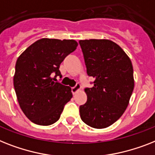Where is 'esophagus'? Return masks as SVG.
<instances>
[{"instance_id":"34e87169","label":"esophagus","mask_w":155,"mask_h":155,"mask_svg":"<svg viewBox=\"0 0 155 155\" xmlns=\"http://www.w3.org/2000/svg\"><path fill=\"white\" fill-rule=\"evenodd\" d=\"M81 88V87H80V85L79 84H77L76 85H75V87H71V91H72V93L73 94H75V93L77 92L78 91L80 90V89Z\"/></svg>"}]
</instances>
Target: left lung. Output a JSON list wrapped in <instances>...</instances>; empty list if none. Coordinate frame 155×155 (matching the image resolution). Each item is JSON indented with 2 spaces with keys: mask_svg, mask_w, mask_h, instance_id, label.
I'll list each match as a JSON object with an SVG mask.
<instances>
[{
  "mask_svg": "<svg viewBox=\"0 0 155 155\" xmlns=\"http://www.w3.org/2000/svg\"><path fill=\"white\" fill-rule=\"evenodd\" d=\"M87 73L94 78L86 87L87 102L80 107V118L93 128L107 127L124 113L134 90L133 66L119 45L109 40L80 41Z\"/></svg>",
  "mask_w": 155,
  "mask_h": 155,
  "instance_id": "obj_1",
  "label": "left lung"
}]
</instances>
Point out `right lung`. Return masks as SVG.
I'll return each mask as SVG.
<instances>
[{
    "label": "right lung",
    "mask_w": 155,
    "mask_h": 155,
    "mask_svg": "<svg viewBox=\"0 0 155 155\" xmlns=\"http://www.w3.org/2000/svg\"><path fill=\"white\" fill-rule=\"evenodd\" d=\"M74 40L43 38L19 56L13 78L19 105L28 119L48 126L59 120L72 93L70 87L56 81L60 65L77 47Z\"/></svg>",
    "instance_id": "obj_1"
}]
</instances>
